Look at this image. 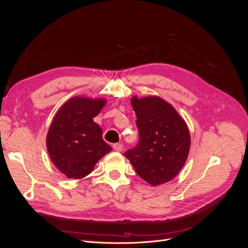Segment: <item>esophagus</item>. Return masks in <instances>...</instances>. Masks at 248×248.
Segmentation results:
<instances>
[{
    "instance_id": "obj_1",
    "label": "esophagus",
    "mask_w": 248,
    "mask_h": 248,
    "mask_svg": "<svg viewBox=\"0 0 248 248\" xmlns=\"http://www.w3.org/2000/svg\"><path fill=\"white\" fill-rule=\"evenodd\" d=\"M112 148H114L115 151L117 152H121L122 149H123V145L120 144V142H118V144H114V146H112Z\"/></svg>"
}]
</instances>
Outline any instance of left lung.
Listing matches in <instances>:
<instances>
[{"label":"left lung","instance_id":"1","mask_svg":"<svg viewBox=\"0 0 248 248\" xmlns=\"http://www.w3.org/2000/svg\"><path fill=\"white\" fill-rule=\"evenodd\" d=\"M131 106L137 115L140 140L127 150L137 174L153 186L167 183L177 176L187 159L190 134L182 117L158 96L138 98Z\"/></svg>","mask_w":248,"mask_h":248}]
</instances>
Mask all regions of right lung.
<instances>
[{"label":"right lung","mask_w":248,"mask_h":248,"mask_svg":"<svg viewBox=\"0 0 248 248\" xmlns=\"http://www.w3.org/2000/svg\"><path fill=\"white\" fill-rule=\"evenodd\" d=\"M107 100L72 97L58 110L46 137L52 163L69 179L88 176L99 159L111 151L102 129L93 121Z\"/></svg>","instance_id":"1"}]
</instances>
